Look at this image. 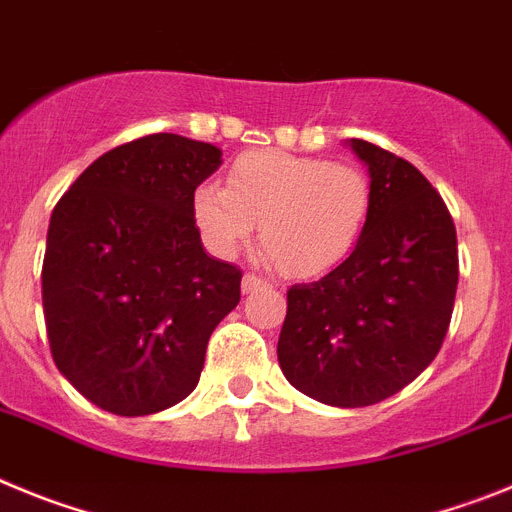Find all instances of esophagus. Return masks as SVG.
<instances>
[{
    "instance_id": "1",
    "label": "esophagus",
    "mask_w": 512,
    "mask_h": 512,
    "mask_svg": "<svg viewBox=\"0 0 512 512\" xmlns=\"http://www.w3.org/2000/svg\"><path fill=\"white\" fill-rule=\"evenodd\" d=\"M267 280H262L260 275L255 273H247L245 278H242V293H255L257 288H265Z\"/></svg>"
}]
</instances>
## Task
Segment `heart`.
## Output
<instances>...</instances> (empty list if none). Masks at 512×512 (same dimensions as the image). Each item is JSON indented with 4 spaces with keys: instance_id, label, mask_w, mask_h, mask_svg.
<instances>
[{
    "instance_id": "b5f03b06",
    "label": "heart",
    "mask_w": 512,
    "mask_h": 512,
    "mask_svg": "<svg viewBox=\"0 0 512 512\" xmlns=\"http://www.w3.org/2000/svg\"><path fill=\"white\" fill-rule=\"evenodd\" d=\"M372 214V183L349 163L252 150L239 155L227 186L201 183L191 216L216 255H234L257 225L267 262L290 278H316L347 260Z\"/></svg>"
}]
</instances>
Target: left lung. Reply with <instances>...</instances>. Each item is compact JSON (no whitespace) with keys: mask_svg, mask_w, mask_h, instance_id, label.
<instances>
[{"mask_svg":"<svg viewBox=\"0 0 512 512\" xmlns=\"http://www.w3.org/2000/svg\"><path fill=\"white\" fill-rule=\"evenodd\" d=\"M349 147L370 173V222L342 265L288 290L278 339L290 385L334 408L380 403L434 362L459 280L457 229L436 188L372 142Z\"/></svg>","mask_w":512,"mask_h":512,"instance_id":"8db88e82","label":"left lung"}]
</instances>
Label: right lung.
Returning a JSON list of instances; mask_svg holds the SVG:
<instances>
[{"label": "right lung", "instance_id": "obj_1", "mask_svg": "<svg viewBox=\"0 0 512 512\" xmlns=\"http://www.w3.org/2000/svg\"><path fill=\"white\" fill-rule=\"evenodd\" d=\"M222 165L209 142L158 132L119 145L53 209L43 313L55 367L114 416H150L199 385L242 273L206 255L193 191Z\"/></svg>", "mask_w": 512, "mask_h": 512}]
</instances>
